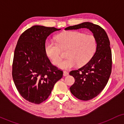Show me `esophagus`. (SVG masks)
<instances>
[{
  "label": "esophagus",
  "mask_w": 124,
  "mask_h": 124,
  "mask_svg": "<svg viewBox=\"0 0 124 124\" xmlns=\"http://www.w3.org/2000/svg\"><path fill=\"white\" fill-rule=\"evenodd\" d=\"M69 75V73H68L67 71H63V76H66Z\"/></svg>",
  "instance_id": "34e87169"
}]
</instances>
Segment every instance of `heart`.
<instances>
[{"label": "heart", "mask_w": 124, "mask_h": 124, "mask_svg": "<svg viewBox=\"0 0 124 124\" xmlns=\"http://www.w3.org/2000/svg\"><path fill=\"white\" fill-rule=\"evenodd\" d=\"M56 42L48 41L45 45L46 55L52 63L58 65L62 61L61 49L68 50L66 58L59 64L61 69H69L87 63L96 52L97 41L93 35H86L78 31H67L58 34Z\"/></svg>", "instance_id": "obj_1"}]
</instances>
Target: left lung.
Segmentation results:
<instances>
[{"label": "left lung", "instance_id": "left-lung-1", "mask_svg": "<svg viewBox=\"0 0 124 124\" xmlns=\"http://www.w3.org/2000/svg\"><path fill=\"white\" fill-rule=\"evenodd\" d=\"M83 28H87L93 32L97 41L96 51L86 65L69 73L75 80L70 90L78 99L87 101L99 95L107 84L111 73L112 54L108 35L99 25L85 22L69 26L65 30Z\"/></svg>", "mask_w": 124, "mask_h": 124}]
</instances>
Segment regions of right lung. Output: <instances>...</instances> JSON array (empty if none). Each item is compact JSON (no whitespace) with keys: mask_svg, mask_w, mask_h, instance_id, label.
<instances>
[{"mask_svg":"<svg viewBox=\"0 0 124 124\" xmlns=\"http://www.w3.org/2000/svg\"><path fill=\"white\" fill-rule=\"evenodd\" d=\"M55 27L34 25L20 36L16 46L12 76L18 92L30 103L40 104L48 99L63 72L54 66L45 50V41Z\"/></svg>","mask_w":124,"mask_h":124,"instance_id":"obj_1","label":"right lung"}]
</instances>
